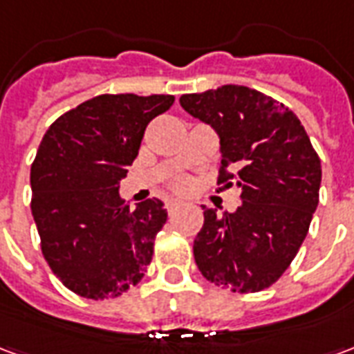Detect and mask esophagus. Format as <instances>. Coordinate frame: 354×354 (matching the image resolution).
<instances>
[{"label":"esophagus","instance_id":"esophagus-1","mask_svg":"<svg viewBox=\"0 0 354 354\" xmlns=\"http://www.w3.org/2000/svg\"><path fill=\"white\" fill-rule=\"evenodd\" d=\"M182 205V201L180 199H167V203H165V208L169 210V212H174L178 207Z\"/></svg>","mask_w":354,"mask_h":354}]
</instances>
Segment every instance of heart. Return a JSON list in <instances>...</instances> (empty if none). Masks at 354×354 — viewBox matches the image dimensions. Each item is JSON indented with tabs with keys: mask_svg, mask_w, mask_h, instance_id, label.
I'll list each match as a JSON object with an SVG mask.
<instances>
[{
	"mask_svg": "<svg viewBox=\"0 0 354 354\" xmlns=\"http://www.w3.org/2000/svg\"><path fill=\"white\" fill-rule=\"evenodd\" d=\"M170 189L172 192H176V193H184L189 189V180L185 176H178L174 178L172 182H170Z\"/></svg>",
	"mask_w": 354,
	"mask_h": 354,
	"instance_id": "heart-1",
	"label": "heart"
}]
</instances>
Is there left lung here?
<instances>
[{
  "label": "left lung",
  "mask_w": 354,
  "mask_h": 354,
  "mask_svg": "<svg viewBox=\"0 0 354 354\" xmlns=\"http://www.w3.org/2000/svg\"><path fill=\"white\" fill-rule=\"evenodd\" d=\"M180 104L220 136L218 184L241 189L235 212L203 207L195 263L218 286L260 292L288 269L309 231L322 178L319 155L296 113L260 91L223 85L184 94Z\"/></svg>",
  "instance_id": "8db88e82"
}]
</instances>
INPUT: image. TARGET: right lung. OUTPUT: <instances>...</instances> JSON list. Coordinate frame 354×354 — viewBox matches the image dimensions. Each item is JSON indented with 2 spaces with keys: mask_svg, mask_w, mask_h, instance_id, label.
Here are the masks:
<instances>
[{
  "mask_svg": "<svg viewBox=\"0 0 354 354\" xmlns=\"http://www.w3.org/2000/svg\"><path fill=\"white\" fill-rule=\"evenodd\" d=\"M172 104V94H100L58 117L43 136L30 172L32 214L53 273L80 296H121L151 261L165 205L153 197L131 210L119 184L147 123Z\"/></svg>",
  "mask_w": 354,
  "mask_h": 354,
  "instance_id": "add662e5",
  "label": "right lung"
}]
</instances>
